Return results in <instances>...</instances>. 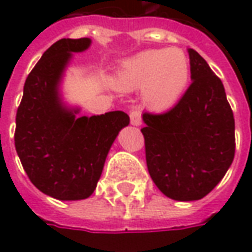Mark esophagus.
<instances>
[{
	"mask_svg": "<svg viewBox=\"0 0 252 252\" xmlns=\"http://www.w3.org/2000/svg\"><path fill=\"white\" fill-rule=\"evenodd\" d=\"M130 123L134 125V126L141 125V112L140 111H131L130 112Z\"/></svg>",
	"mask_w": 252,
	"mask_h": 252,
	"instance_id": "1",
	"label": "esophagus"
}]
</instances>
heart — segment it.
Returning a JSON list of instances; mask_svg holds the SVG:
<instances>
[{"instance_id":"heart-1","label":"heart","mask_w":252,"mask_h":252,"mask_svg":"<svg viewBox=\"0 0 252 252\" xmlns=\"http://www.w3.org/2000/svg\"><path fill=\"white\" fill-rule=\"evenodd\" d=\"M190 82V62L180 48L146 50L123 61L116 75L122 90L141 89L148 108L169 109L182 98Z\"/></svg>"}]
</instances>
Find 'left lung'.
I'll return each instance as SVG.
<instances>
[{
    "mask_svg": "<svg viewBox=\"0 0 252 252\" xmlns=\"http://www.w3.org/2000/svg\"><path fill=\"white\" fill-rule=\"evenodd\" d=\"M193 82L162 114L144 112L141 129L150 176L172 200H201L232 165L234 118L220 79L207 61L189 50Z\"/></svg>",
    "mask_w": 252,
    "mask_h": 252,
    "instance_id": "obj_1",
    "label": "left lung"
}]
</instances>
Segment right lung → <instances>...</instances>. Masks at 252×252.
I'll return each mask as SVG.
<instances>
[{"label": "right lung", "instance_id": "right-lung-1", "mask_svg": "<svg viewBox=\"0 0 252 252\" xmlns=\"http://www.w3.org/2000/svg\"><path fill=\"white\" fill-rule=\"evenodd\" d=\"M90 38L54 43L29 73L16 112L15 148L30 182L57 200L90 197L119 130L129 125L122 111L76 118L61 105L58 83L70 52L84 51Z\"/></svg>", "mask_w": 252, "mask_h": 252}]
</instances>
